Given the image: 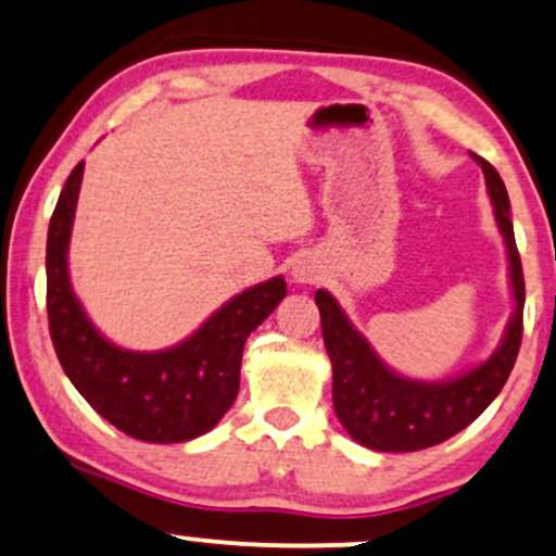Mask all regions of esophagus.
Here are the masks:
<instances>
[{
  "label": "esophagus",
  "instance_id": "1",
  "mask_svg": "<svg viewBox=\"0 0 556 556\" xmlns=\"http://www.w3.org/2000/svg\"><path fill=\"white\" fill-rule=\"evenodd\" d=\"M290 274H292V282H298V285H316L318 279H320L318 264L311 256L298 258Z\"/></svg>",
  "mask_w": 556,
  "mask_h": 556
}]
</instances>
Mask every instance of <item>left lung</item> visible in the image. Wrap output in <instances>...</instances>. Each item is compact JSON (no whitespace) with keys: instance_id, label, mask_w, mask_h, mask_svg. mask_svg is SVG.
Instances as JSON below:
<instances>
[{"instance_id":"left-lung-1","label":"left lung","mask_w":556,"mask_h":556,"mask_svg":"<svg viewBox=\"0 0 556 556\" xmlns=\"http://www.w3.org/2000/svg\"><path fill=\"white\" fill-rule=\"evenodd\" d=\"M484 173L494 219L507 249L513 287V316L503 342L484 363L447 380H412L391 370L370 342L352 326L331 292L318 290L320 331L333 367V412L344 430L370 451L409 453L432 447L469 427L503 391L523 339V266L515 245L510 199L500 173L473 155Z\"/></svg>"}]
</instances>
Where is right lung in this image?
<instances>
[{
    "label": "right lung",
    "mask_w": 556,
    "mask_h": 556,
    "mask_svg": "<svg viewBox=\"0 0 556 556\" xmlns=\"http://www.w3.org/2000/svg\"><path fill=\"white\" fill-rule=\"evenodd\" d=\"M85 163L66 178L46 240V307L66 378L113 427L144 443H186L210 432L240 388L249 333L282 303V277L253 285L214 311L189 339L160 352L116 346L87 318L70 279V236Z\"/></svg>",
    "instance_id": "obj_1"
}]
</instances>
